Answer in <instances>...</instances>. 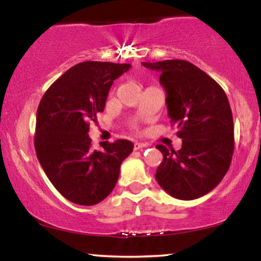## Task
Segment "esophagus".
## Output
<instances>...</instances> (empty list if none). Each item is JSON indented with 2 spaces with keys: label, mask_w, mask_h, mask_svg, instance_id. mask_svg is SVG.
<instances>
[{
  "label": "esophagus",
  "mask_w": 261,
  "mask_h": 261,
  "mask_svg": "<svg viewBox=\"0 0 261 261\" xmlns=\"http://www.w3.org/2000/svg\"><path fill=\"white\" fill-rule=\"evenodd\" d=\"M143 147H147V145H146V143H143V142H135L134 143V148L135 149H141Z\"/></svg>",
  "instance_id": "esophagus-1"
}]
</instances>
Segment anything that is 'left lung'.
Listing matches in <instances>:
<instances>
[{
	"mask_svg": "<svg viewBox=\"0 0 261 261\" xmlns=\"http://www.w3.org/2000/svg\"><path fill=\"white\" fill-rule=\"evenodd\" d=\"M142 65L161 72L168 115L182 139L179 151L157 145L163 161L155 180L175 199H199L220 184L232 161L234 135L228 98L216 81L185 60Z\"/></svg>",
	"mask_w": 261,
	"mask_h": 261,
	"instance_id": "1",
	"label": "left lung"
}]
</instances>
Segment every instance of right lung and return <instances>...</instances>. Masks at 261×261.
I'll return each instance as SVG.
<instances>
[{"mask_svg":"<svg viewBox=\"0 0 261 261\" xmlns=\"http://www.w3.org/2000/svg\"><path fill=\"white\" fill-rule=\"evenodd\" d=\"M130 64L86 61L73 66L45 92L37 112L34 146L45 174L62 196L92 206L113 191L134 143L118 140L92 147L89 124L106 107L113 82Z\"/></svg>","mask_w":261,"mask_h":261,"instance_id":"add662e5","label":"right lung"}]
</instances>
